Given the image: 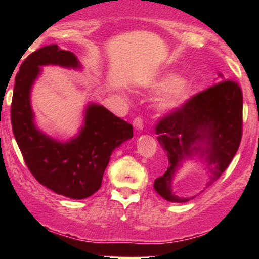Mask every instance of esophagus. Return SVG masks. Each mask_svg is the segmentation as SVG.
I'll use <instances>...</instances> for the list:
<instances>
[{"mask_svg": "<svg viewBox=\"0 0 259 259\" xmlns=\"http://www.w3.org/2000/svg\"><path fill=\"white\" fill-rule=\"evenodd\" d=\"M133 125L136 130H141L144 127V120H142L141 117H136L135 119L133 120Z\"/></svg>", "mask_w": 259, "mask_h": 259, "instance_id": "esophagus-1", "label": "esophagus"}]
</instances>
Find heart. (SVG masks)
Here are the masks:
<instances>
[{
  "label": "heart",
  "mask_w": 259,
  "mask_h": 259,
  "mask_svg": "<svg viewBox=\"0 0 259 259\" xmlns=\"http://www.w3.org/2000/svg\"><path fill=\"white\" fill-rule=\"evenodd\" d=\"M169 89L159 97L157 107L163 112L173 111L183 105L190 97V89L185 84L179 82V79L175 76H167L158 84L159 89Z\"/></svg>",
  "instance_id": "obj_1"
}]
</instances>
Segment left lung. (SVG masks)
<instances>
[{"mask_svg":"<svg viewBox=\"0 0 259 259\" xmlns=\"http://www.w3.org/2000/svg\"><path fill=\"white\" fill-rule=\"evenodd\" d=\"M157 140L168 157V168L154 180V190L167 201L184 203L171 191V180L186 156L203 150L213 184L237 152L242 138V91L236 81L223 79L163 115L154 126ZM204 141L206 147L196 148Z\"/></svg>","mask_w":259,"mask_h":259,"instance_id":"obj_1","label":"left lung"}]
</instances>
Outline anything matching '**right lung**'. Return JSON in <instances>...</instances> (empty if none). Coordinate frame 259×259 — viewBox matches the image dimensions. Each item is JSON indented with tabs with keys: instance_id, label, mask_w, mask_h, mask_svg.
I'll list each match as a JSON object with an SVG mask.
<instances>
[{
	"instance_id": "obj_1",
	"label": "right lung",
	"mask_w": 259,
	"mask_h": 259,
	"mask_svg": "<svg viewBox=\"0 0 259 259\" xmlns=\"http://www.w3.org/2000/svg\"><path fill=\"white\" fill-rule=\"evenodd\" d=\"M46 64L79 67L75 56L57 45L38 49L23 61L11 105L14 138L26 167L41 185L74 200L90 197L101 187L112 151L133 138V126L103 106L90 105L81 132L69 142L62 144L38 132L32 120L30 89L40 65Z\"/></svg>"
}]
</instances>
